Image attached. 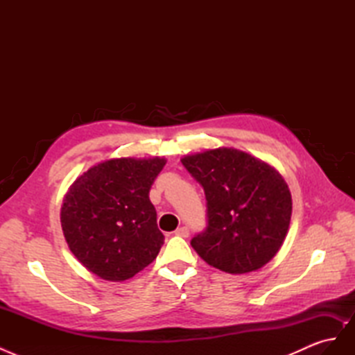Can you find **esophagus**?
Wrapping results in <instances>:
<instances>
[{
    "label": "esophagus",
    "mask_w": 355,
    "mask_h": 355,
    "mask_svg": "<svg viewBox=\"0 0 355 355\" xmlns=\"http://www.w3.org/2000/svg\"><path fill=\"white\" fill-rule=\"evenodd\" d=\"M175 234L179 235V237L187 239V237H189V228H188V227H180V228H178V230L175 231Z\"/></svg>",
    "instance_id": "1"
}]
</instances>
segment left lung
Returning a JSON list of instances; mask_svg holds the SVG:
<instances>
[{
    "mask_svg": "<svg viewBox=\"0 0 355 355\" xmlns=\"http://www.w3.org/2000/svg\"><path fill=\"white\" fill-rule=\"evenodd\" d=\"M207 200V228L191 245L228 274L261 270L280 250L292 218L284 178L261 158L220 146L180 159Z\"/></svg>",
    "mask_w": 355,
    "mask_h": 355,
    "instance_id": "1",
    "label": "left lung"
}]
</instances>
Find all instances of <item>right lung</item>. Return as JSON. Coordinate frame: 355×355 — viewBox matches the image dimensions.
<instances>
[{"label": "right lung", "instance_id": "right-lung-1", "mask_svg": "<svg viewBox=\"0 0 355 355\" xmlns=\"http://www.w3.org/2000/svg\"><path fill=\"white\" fill-rule=\"evenodd\" d=\"M166 161H102L75 179L63 197L60 223L69 250L102 280H128L157 257L164 235L149 189Z\"/></svg>", "mask_w": 355, "mask_h": 355}]
</instances>
